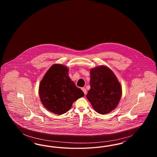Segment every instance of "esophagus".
Here are the masks:
<instances>
[{
	"mask_svg": "<svg viewBox=\"0 0 157 157\" xmlns=\"http://www.w3.org/2000/svg\"><path fill=\"white\" fill-rule=\"evenodd\" d=\"M82 91L83 92L84 94H85V95H86V88H82Z\"/></svg>",
	"mask_w": 157,
	"mask_h": 157,
	"instance_id": "34e87169",
	"label": "esophagus"
}]
</instances>
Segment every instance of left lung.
Wrapping results in <instances>:
<instances>
[{
	"mask_svg": "<svg viewBox=\"0 0 157 157\" xmlns=\"http://www.w3.org/2000/svg\"><path fill=\"white\" fill-rule=\"evenodd\" d=\"M90 86L86 98L96 112L105 114L119 104L122 88L117 76L109 67L101 65L90 69Z\"/></svg>",
	"mask_w": 157,
	"mask_h": 157,
	"instance_id": "8db88e82",
	"label": "left lung"
}]
</instances>
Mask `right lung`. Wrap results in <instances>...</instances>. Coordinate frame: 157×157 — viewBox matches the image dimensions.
Masks as SVG:
<instances>
[{
	"mask_svg": "<svg viewBox=\"0 0 157 157\" xmlns=\"http://www.w3.org/2000/svg\"><path fill=\"white\" fill-rule=\"evenodd\" d=\"M68 70L61 64H54L39 84V95L42 104L55 114L67 112L75 101L84 97L82 90L69 78Z\"/></svg>",
	"mask_w": 157,
	"mask_h": 157,
	"instance_id": "obj_1",
	"label": "right lung"
}]
</instances>
